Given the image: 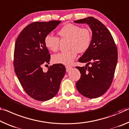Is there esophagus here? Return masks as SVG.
I'll return each mask as SVG.
<instances>
[{"label":"esophagus","mask_w":129,"mask_h":129,"mask_svg":"<svg viewBox=\"0 0 129 129\" xmlns=\"http://www.w3.org/2000/svg\"><path fill=\"white\" fill-rule=\"evenodd\" d=\"M65 68H66V71H67V72H68V71H70L71 69L72 68V67H69V66H66V67H65Z\"/></svg>","instance_id":"obj_1"}]
</instances>
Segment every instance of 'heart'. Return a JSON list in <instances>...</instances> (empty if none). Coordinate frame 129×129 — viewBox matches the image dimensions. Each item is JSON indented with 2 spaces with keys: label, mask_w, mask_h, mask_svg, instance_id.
I'll return each instance as SVG.
<instances>
[{
  "label": "heart",
  "mask_w": 129,
  "mask_h": 129,
  "mask_svg": "<svg viewBox=\"0 0 129 129\" xmlns=\"http://www.w3.org/2000/svg\"><path fill=\"white\" fill-rule=\"evenodd\" d=\"M57 34L61 38L68 39L69 49L52 56L53 62L56 64H72L78 52H85L91 45L92 34L87 28H81L77 24L67 23L58 30ZM44 45L48 49L56 52L59 47V39L52 34H48L44 38Z\"/></svg>",
  "instance_id": "obj_1"
}]
</instances>
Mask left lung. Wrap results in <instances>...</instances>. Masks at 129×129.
<instances>
[{
    "mask_svg": "<svg viewBox=\"0 0 129 129\" xmlns=\"http://www.w3.org/2000/svg\"><path fill=\"white\" fill-rule=\"evenodd\" d=\"M74 22L87 24L92 34L90 46L79 59V62L87 63L86 67H76L81 73L76 87L84 96L96 98L111 84L118 60L117 48L109 30L95 18L89 17Z\"/></svg>",
    "mask_w": 129,
    "mask_h": 129,
    "instance_id": "obj_1",
    "label": "left lung"
}]
</instances>
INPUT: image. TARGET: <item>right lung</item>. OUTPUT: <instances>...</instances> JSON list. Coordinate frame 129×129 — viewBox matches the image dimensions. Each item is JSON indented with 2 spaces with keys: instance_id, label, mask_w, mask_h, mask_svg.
Segmentation results:
<instances>
[{
  "instance_id": "add662e5",
  "label": "right lung",
  "mask_w": 129,
  "mask_h": 129,
  "mask_svg": "<svg viewBox=\"0 0 129 129\" xmlns=\"http://www.w3.org/2000/svg\"><path fill=\"white\" fill-rule=\"evenodd\" d=\"M61 21L36 22L23 28L15 42L14 66L20 84L30 97L39 101H48L56 96L66 69L53 64L44 72L43 65L49 64L50 56L44 38Z\"/></svg>"
}]
</instances>
